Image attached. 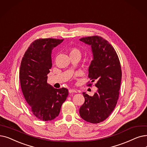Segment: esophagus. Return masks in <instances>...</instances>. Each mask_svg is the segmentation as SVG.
I'll return each instance as SVG.
<instances>
[{"mask_svg": "<svg viewBox=\"0 0 147 147\" xmlns=\"http://www.w3.org/2000/svg\"><path fill=\"white\" fill-rule=\"evenodd\" d=\"M69 92L71 94V93H76L77 92V91L75 90V89H69Z\"/></svg>", "mask_w": 147, "mask_h": 147, "instance_id": "1", "label": "esophagus"}]
</instances>
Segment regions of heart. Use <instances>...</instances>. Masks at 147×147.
Returning <instances> with one entry per match:
<instances>
[{
    "label": "heart",
    "instance_id": "obj_1",
    "mask_svg": "<svg viewBox=\"0 0 147 147\" xmlns=\"http://www.w3.org/2000/svg\"><path fill=\"white\" fill-rule=\"evenodd\" d=\"M68 53L69 56H71L73 55H76V54H78V55H80V50L77 49L76 47H71L68 49Z\"/></svg>",
    "mask_w": 147,
    "mask_h": 147
}]
</instances>
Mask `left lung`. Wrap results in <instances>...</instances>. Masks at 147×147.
Wrapping results in <instances>:
<instances>
[{"mask_svg":"<svg viewBox=\"0 0 147 147\" xmlns=\"http://www.w3.org/2000/svg\"><path fill=\"white\" fill-rule=\"evenodd\" d=\"M82 42L91 46L94 59L89 67L88 77L96 81L97 92L92 97L85 92V102L79 109L81 118L87 122L97 124L109 117L119 98L122 71L118 55L113 46L99 36L84 37ZM87 85L91 86L92 84Z\"/></svg>","mask_w":147,"mask_h":147,"instance_id":"8db88e82","label":"left lung"}]
</instances>
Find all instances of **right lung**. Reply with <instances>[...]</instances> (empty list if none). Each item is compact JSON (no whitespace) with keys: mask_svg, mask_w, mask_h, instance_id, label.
Returning a JSON list of instances; mask_svg holds the SVG:
<instances>
[{"mask_svg":"<svg viewBox=\"0 0 147 147\" xmlns=\"http://www.w3.org/2000/svg\"><path fill=\"white\" fill-rule=\"evenodd\" d=\"M63 40L40 38L30 44L22 59L20 80L22 90L34 115L44 121L58 117L68 95L65 88L56 89L47 84L52 68V51Z\"/></svg>","mask_w":147,"mask_h":147,"instance_id":"add662e5","label":"right lung"}]
</instances>
